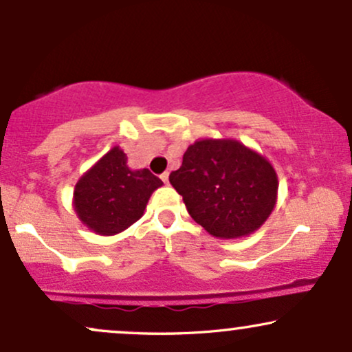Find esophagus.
<instances>
[{
  "label": "esophagus",
  "mask_w": 352,
  "mask_h": 352,
  "mask_svg": "<svg viewBox=\"0 0 352 352\" xmlns=\"http://www.w3.org/2000/svg\"><path fill=\"white\" fill-rule=\"evenodd\" d=\"M160 179H162L164 184H168V172H164L162 175H160Z\"/></svg>",
  "instance_id": "esophagus-1"
}]
</instances>
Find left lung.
Wrapping results in <instances>:
<instances>
[{
	"label": "left lung",
	"instance_id": "8db88e82",
	"mask_svg": "<svg viewBox=\"0 0 352 352\" xmlns=\"http://www.w3.org/2000/svg\"><path fill=\"white\" fill-rule=\"evenodd\" d=\"M190 217L217 238L253 233L270 217L278 179L272 164L236 140H199L168 177Z\"/></svg>",
	"mask_w": 352,
	"mask_h": 352
}]
</instances>
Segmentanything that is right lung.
I'll use <instances>...</instances> for the list:
<instances>
[{
	"mask_svg": "<svg viewBox=\"0 0 352 352\" xmlns=\"http://www.w3.org/2000/svg\"><path fill=\"white\" fill-rule=\"evenodd\" d=\"M162 180L151 170H131L119 147L109 151L80 177L74 207L82 223L99 235H116L144 215L152 192Z\"/></svg>",
	"mask_w": 352,
	"mask_h": 352,
	"instance_id": "obj_1",
	"label": "right lung"
}]
</instances>
